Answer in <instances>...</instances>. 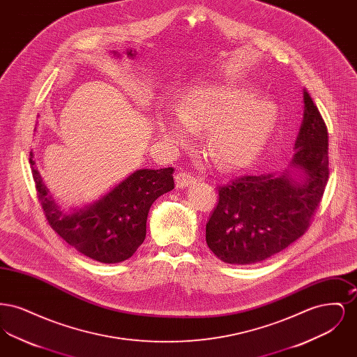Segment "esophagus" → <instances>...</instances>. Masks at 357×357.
<instances>
[{
	"mask_svg": "<svg viewBox=\"0 0 357 357\" xmlns=\"http://www.w3.org/2000/svg\"><path fill=\"white\" fill-rule=\"evenodd\" d=\"M175 182L178 188H183V187L190 186L192 183L197 182V178L194 175H191L187 171H181L175 175Z\"/></svg>",
	"mask_w": 357,
	"mask_h": 357,
	"instance_id": "obj_1",
	"label": "esophagus"
}]
</instances>
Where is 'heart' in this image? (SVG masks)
Segmentation results:
<instances>
[{"label": "heart", "mask_w": 357, "mask_h": 357, "mask_svg": "<svg viewBox=\"0 0 357 357\" xmlns=\"http://www.w3.org/2000/svg\"><path fill=\"white\" fill-rule=\"evenodd\" d=\"M278 115L272 98L255 93L249 85H195L187 89L179 109L160 111V134L178 146H188L194 128L210 127L208 142L223 167L253 163L272 135Z\"/></svg>", "instance_id": "b5f03b06"}]
</instances>
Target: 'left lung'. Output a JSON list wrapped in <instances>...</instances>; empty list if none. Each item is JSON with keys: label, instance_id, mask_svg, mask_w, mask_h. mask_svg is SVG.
Here are the masks:
<instances>
[{"label": "left lung", "instance_id": "1", "mask_svg": "<svg viewBox=\"0 0 357 357\" xmlns=\"http://www.w3.org/2000/svg\"><path fill=\"white\" fill-rule=\"evenodd\" d=\"M304 104L290 169L239 176L218 187L206 242L223 262H261L287 249L310 226L329 178V155L325 121L306 89Z\"/></svg>", "mask_w": 357, "mask_h": 357}]
</instances>
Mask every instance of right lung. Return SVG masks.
<instances>
[{"mask_svg":"<svg viewBox=\"0 0 357 357\" xmlns=\"http://www.w3.org/2000/svg\"><path fill=\"white\" fill-rule=\"evenodd\" d=\"M38 199L52 229L72 248L102 264L128 259L146 238L151 204L174 188V169L132 172L102 198L72 213H63L48 195L31 153Z\"/></svg>","mask_w":357,"mask_h":357,"instance_id":"right-lung-1","label":"right lung"}]
</instances>
